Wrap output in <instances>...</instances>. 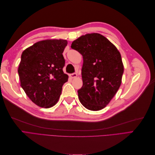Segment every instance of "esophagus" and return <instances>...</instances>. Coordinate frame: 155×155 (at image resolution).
Listing matches in <instances>:
<instances>
[{"mask_svg":"<svg viewBox=\"0 0 155 155\" xmlns=\"http://www.w3.org/2000/svg\"><path fill=\"white\" fill-rule=\"evenodd\" d=\"M70 76L72 78H76L78 76V75H77L76 73H72V74L70 75Z\"/></svg>","mask_w":155,"mask_h":155,"instance_id":"esophagus-1","label":"esophagus"}]
</instances>
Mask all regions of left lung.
Instances as JSON below:
<instances>
[{"instance_id": "8db88e82", "label": "left lung", "mask_w": 155, "mask_h": 155, "mask_svg": "<svg viewBox=\"0 0 155 155\" xmlns=\"http://www.w3.org/2000/svg\"><path fill=\"white\" fill-rule=\"evenodd\" d=\"M71 48L83 58V86L78 91L79 101L88 110H101L121 85L124 64L120 51L105 37L97 33L79 37L72 42Z\"/></svg>"}]
</instances>
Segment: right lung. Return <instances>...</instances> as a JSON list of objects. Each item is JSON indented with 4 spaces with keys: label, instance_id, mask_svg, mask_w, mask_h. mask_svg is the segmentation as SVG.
Returning <instances> with one entry per match:
<instances>
[{
    "label": "right lung",
    "instance_id": "add662e5",
    "mask_svg": "<svg viewBox=\"0 0 155 155\" xmlns=\"http://www.w3.org/2000/svg\"><path fill=\"white\" fill-rule=\"evenodd\" d=\"M67 41L47 39L37 42L23 51L18 73L21 86L35 104L50 108L59 100L68 76L63 68V55Z\"/></svg>",
    "mask_w": 155,
    "mask_h": 155
}]
</instances>
